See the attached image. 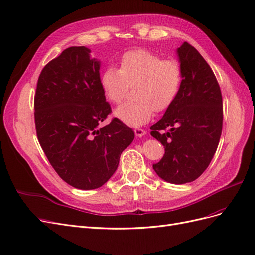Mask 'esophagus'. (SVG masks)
Here are the masks:
<instances>
[{
  "mask_svg": "<svg viewBox=\"0 0 255 255\" xmlns=\"http://www.w3.org/2000/svg\"><path fill=\"white\" fill-rule=\"evenodd\" d=\"M134 132L137 137H142L145 135V132L142 128H136V129H134Z\"/></svg>",
  "mask_w": 255,
  "mask_h": 255,
  "instance_id": "34e87169",
  "label": "esophagus"
}]
</instances>
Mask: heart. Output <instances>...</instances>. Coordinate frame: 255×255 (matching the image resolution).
<instances>
[{
	"mask_svg": "<svg viewBox=\"0 0 255 255\" xmlns=\"http://www.w3.org/2000/svg\"><path fill=\"white\" fill-rule=\"evenodd\" d=\"M106 99L119 103L129 87H134V102L123 103L114 115L130 127L148 122L153 112H164L179 97L183 84V69L176 59H164L156 53L138 49L125 53L120 69L107 67L100 76Z\"/></svg>",
	"mask_w": 255,
	"mask_h": 255,
	"instance_id": "b5f03b06",
	"label": "heart"
}]
</instances>
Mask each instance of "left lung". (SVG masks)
<instances>
[{"label": "left lung", "instance_id": "8db88e82", "mask_svg": "<svg viewBox=\"0 0 255 255\" xmlns=\"http://www.w3.org/2000/svg\"><path fill=\"white\" fill-rule=\"evenodd\" d=\"M183 69L179 97L163 118L151 127V135L165 146L153 169L164 181L185 184L195 181L210 165L222 130V96L216 76L192 45L176 50Z\"/></svg>", "mask_w": 255, "mask_h": 255}]
</instances>
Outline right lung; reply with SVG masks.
I'll return each instance as SVG.
<instances>
[{
  "instance_id": "1",
  "label": "right lung",
  "mask_w": 255,
  "mask_h": 255,
  "mask_svg": "<svg viewBox=\"0 0 255 255\" xmlns=\"http://www.w3.org/2000/svg\"><path fill=\"white\" fill-rule=\"evenodd\" d=\"M86 47H70L45 66L35 94L38 141L54 170L74 188L101 187L117 170L134 130L117 118L100 84V66Z\"/></svg>"
}]
</instances>
